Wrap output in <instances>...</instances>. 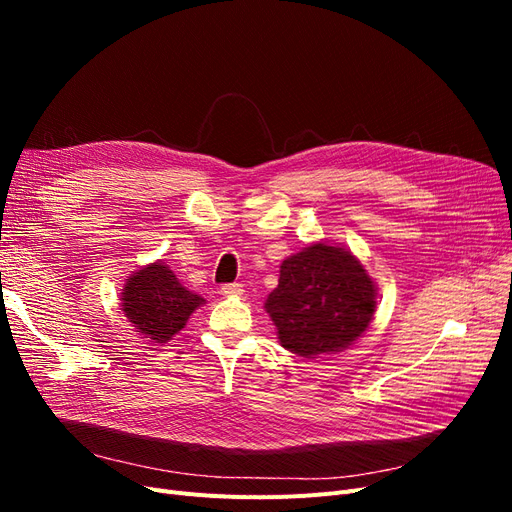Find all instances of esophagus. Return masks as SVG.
<instances>
[{
  "instance_id": "esophagus-1",
  "label": "esophagus",
  "mask_w": 512,
  "mask_h": 512,
  "mask_svg": "<svg viewBox=\"0 0 512 512\" xmlns=\"http://www.w3.org/2000/svg\"><path fill=\"white\" fill-rule=\"evenodd\" d=\"M220 292L222 294H226V297H237V294H241L243 292V286L241 284H224L222 288H220Z\"/></svg>"
}]
</instances>
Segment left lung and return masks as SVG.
Segmentation results:
<instances>
[{"label":"left lung","mask_w":512,"mask_h":512,"mask_svg":"<svg viewBox=\"0 0 512 512\" xmlns=\"http://www.w3.org/2000/svg\"><path fill=\"white\" fill-rule=\"evenodd\" d=\"M265 307L282 346L312 359L361 337L376 312V288L350 252L314 243L282 262Z\"/></svg>","instance_id":"obj_1"}]
</instances>
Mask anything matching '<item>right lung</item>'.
I'll return each instance as SVG.
<instances>
[{
  "label": "right lung",
  "instance_id": "obj_1",
  "mask_svg": "<svg viewBox=\"0 0 512 512\" xmlns=\"http://www.w3.org/2000/svg\"><path fill=\"white\" fill-rule=\"evenodd\" d=\"M205 299L185 290L175 273L162 262L134 273L121 292V309L138 333L166 344L179 333L188 318Z\"/></svg>",
  "mask_w": 512,
  "mask_h": 512
}]
</instances>
